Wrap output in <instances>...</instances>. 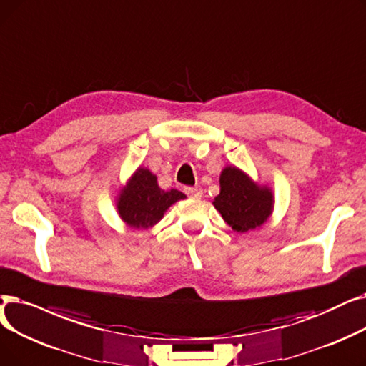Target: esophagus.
Here are the masks:
<instances>
[{"label":"esophagus","instance_id":"34e87169","mask_svg":"<svg viewBox=\"0 0 366 366\" xmlns=\"http://www.w3.org/2000/svg\"><path fill=\"white\" fill-rule=\"evenodd\" d=\"M184 192L187 197L190 198H201L202 197V189L199 186H194V187H184Z\"/></svg>","mask_w":366,"mask_h":366}]
</instances>
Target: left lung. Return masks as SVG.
Instances as JSON below:
<instances>
[{
  "label": "left lung",
  "mask_w": 366,
  "mask_h": 366,
  "mask_svg": "<svg viewBox=\"0 0 366 366\" xmlns=\"http://www.w3.org/2000/svg\"><path fill=\"white\" fill-rule=\"evenodd\" d=\"M213 205L234 231L242 234L267 222L274 197L268 187L257 186L246 172L226 167L220 174V194Z\"/></svg>",
  "instance_id": "8db88e82"
}]
</instances>
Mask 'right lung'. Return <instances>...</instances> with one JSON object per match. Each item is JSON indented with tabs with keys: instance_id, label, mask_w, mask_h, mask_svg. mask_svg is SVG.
Listing matches in <instances>:
<instances>
[{
	"instance_id": "right-lung-1",
	"label": "right lung",
	"mask_w": 366,
	"mask_h": 366,
	"mask_svg": "<svg viewBox=\"0 0 366 366\" xmlns=\"http://www.w3.org/2000/svg\"><path fill=\"white\" fill-rule=\"evenodd\" d=\"M186 195L177 189L162 190L154 174L147 168H138L117 199V212L128 226L146 229L158 223L174 202Z\"/></svg>"
}]
</instances>
